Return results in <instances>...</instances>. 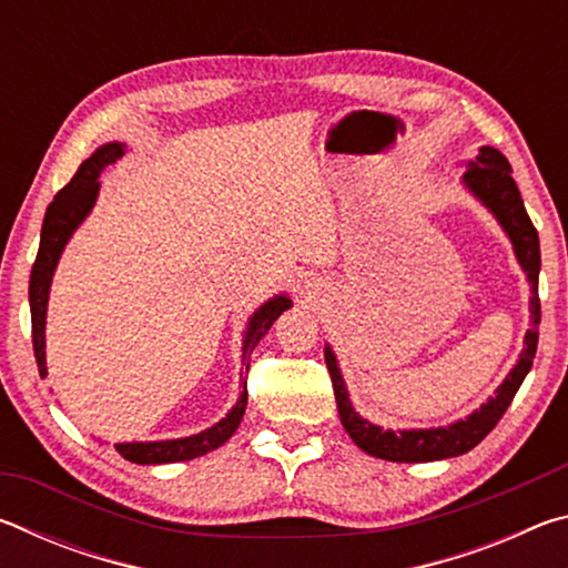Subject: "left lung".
<instances>
[{"instance_id": "left-lung-1", "label": "left lung", "mask_w": 568, "mask_h": 568, "mask_svg": "<svg viewBox=\"0 0 568 568\" xmlns=\"http://www.w3.org/2000/svg\"><path fill=\"white\" fill-rule=\"evenodd\" d=\"M470 195H474L488 213L496 217L506 237L511 240L516 263L526 273V281L531 285V328L526 331L524 351L518 353V361L501 386L488 398L484 406L468 413L466 418L448 423V426L436 428H383L363 418L353 408L348 386H345L343 371L338 358L328 343H325V365H328L335 403H338V416L343 428L348 430L353 444L368 456H376L393 464H426V460H444L468 454L480 440L491 434L494 426L511 406L516 390L521 388L526 373L531 371L536 343H538V323H541V303H538V271H541V250H538V233L528 217L521 192L511 178V165L494 148H480L476 160L466 162V172L460 178Z\"/></svg>"}]
</instances>
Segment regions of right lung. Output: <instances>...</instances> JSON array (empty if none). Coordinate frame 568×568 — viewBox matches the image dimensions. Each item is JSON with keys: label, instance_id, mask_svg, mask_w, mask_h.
Listing matches in <instances>:
<instances>
[{"label": "right lung", "instance_id": "add662e5", "mask_svg": "<svg viewBox=\"0 0 568 568\" xmlns=\"http://www.w3.org/2000/svg\"><path fill=\"white\" fill-rule=\"evenodd\" d=\"M128 155V145L124 142H108L100 145L92 155L82 162L74 178L57 192L54 200L47 207L42 235H40V253L32 265L30 275V311H32V343H34V358L40 376H47V303H50V287L57 271V263L64 253L67 243L74 235V230L84 223V217L92 213L94 203L100 195V175L108 165H114L120 158ZM293 305L291 297L285 293L273 295L265 301L257 311L250 315L245 333H243V368H250V353L263 335L271 331V325L281 318V315ZM243 390L235 400V406L225 413L213 426L192 434L185 438H168V440H128V444H114L122 458L132 460V464L142 466H158V464H178V460H192L197 456H205L225 444V440L235 434L240 420L245 416L247 408V383H240Z\"/></svg>", "mask_w": 568, "mask_h": 568}]
</instances>
